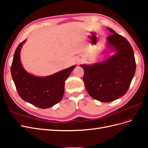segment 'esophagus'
Returning <instances> with one entry per match:
<instances>
[{
  "label": "esophagus",
  "mask_w": 148,
  "mask_h": 148,
  "mask_svg": "<svg viewBox=\"0 0 148 148\" xmlns=\"http://www.w3.org/2000/svg\"><path fill=\"white\" fill-rule=\"evenodd\" d=\"M80 62H81V61H80V60H78V63H80Z\"/></svg>",
  "instance_id": "esophagus-1"
}]
</instances>
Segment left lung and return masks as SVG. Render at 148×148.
I'll use <instances>...</instances> for the list:
<instances>
[{"label": "left lung", "instance_id": "obj_1", "mask_svg": "<svg viewBox=\"0 0 148 148\" xmlns=\"http://www.w3.org/2000/svg\"><path fill=\"white\" fill-rule=\"evenodd\" d=\"M107 29L112 34L106 38V51L114 52L113 54L97 63L79 65L84 71L83 82L89 95L103 102L123 96L128 91L136 70L130 44L112 29Z\"/></svg>", "mask_w": 148, "mask_h": 148}]
</instances>
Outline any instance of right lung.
Instances as JSON below:
<instances>
[{
	"label": "right lung",
	"mask_w": 148,
	"mask_h": 148,
	"mask_svg": "<svg viewBox=\"0 0 148 148\" xmlns=\"http://www.w3.org/2000/svg\"><path fill=\"white\" fill-rule=\"evenodd\" d=\"M26 40L17 47L13 56L11 74L18 93L22 99L41 109L59 102L63 97L65 82L76 66L47 76L38 77L26 71L22 65L20 52Z\"/></svg>",
	"instance_id": "add662e5"
}]
</instances>
